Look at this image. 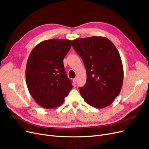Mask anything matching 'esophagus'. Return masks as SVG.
Masks as SVG:
<instances>
[{"instance_id": "obj_1", "label": "esophagus", "mask_w": 149, "mask_h": 149, "mask_svg": "<svg viewBox=\"0 0 149 149\" xmlns=\"http://www.w3.org/2000/svg\"><path fill=\"white\" fill-rule=\"evenodd\" d=\"M73 83H74V84H76V81H77V79L76 78H74V79H73Z\"/></svg>"}]
</instances>
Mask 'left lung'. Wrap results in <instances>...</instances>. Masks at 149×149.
Instances as JSON below:
<instances>
[{
	"label": "left lung",
	"instance_id": "8db88e82",
	"mask_svg": "<svg viewBox=\"0 0 149 149\" xmlns=\"http://www.w3.org/2000/svg\"><path fill=\"white\" fill-rule=\"evenodd\" d=\"M72 46L86 70V82L79 88L81 95L97 109L110 105L123 83V67L118 49L109 39L101 37L76 39Z\"/></svg>",
	"mask_w": 149,
	"mask_h": 149
}]
</instances>
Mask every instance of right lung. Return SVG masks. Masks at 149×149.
Wrapping results in <instances>:
<instances>
[{"label": "right lung", "mask_w": 149, "mask_h": 149, "mask_svg": "<svg viewBox=\"0 0 149 149\" xmlns=\"http://www.w3.org/2000/svg\"><path fill=\"white\" fill-rule=\"evenodd\" d=\"M71 47V40H45L36 46L29 57L26 85L35 101L46 109L62 104L73 88L63 64Z\"/></svg>", "instance_id": "obj_1"}]
</instances>
